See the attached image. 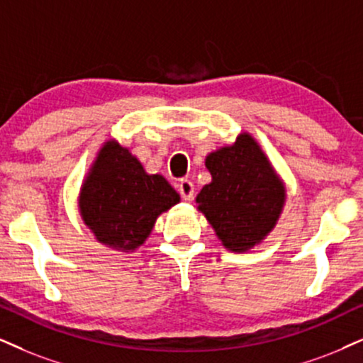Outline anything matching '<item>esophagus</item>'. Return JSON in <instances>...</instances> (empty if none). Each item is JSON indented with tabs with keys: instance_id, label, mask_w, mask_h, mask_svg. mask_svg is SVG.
<instances>
[{
	"instance_id": "34e87169",
	"label": "esophagus",
	"mask_w": 363,
	"mask_h": 363,
	"mask_svg": "<svg viewBox=\"0 0 363 363\" xmlns=\"http://www.w3.org/2000/svg\"><path fill=\"white\" fill-rule=\"evenodd\" d=\"M178 191H180L182 199L186 200V202L194 200V183L190 180H182L180 185H178Z\"/></svg>"
}]
</instances>
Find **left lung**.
<instances>
[{
  "mask_svg": "<svg viewBox=\"0 0 363 363\" xmlns=\"http://www.w3.org/2000/svg\"><path fill=\"white\" fill-rule=\"evenodd\" d=\"M212 183L196 195L199 210L232 252H245L274 229L286 190L250 134L205 160Z\"/></svg>",
  "mask_w": 363,
  "mask_h": 363,
  "instance_id": "obj_1",
  "label": "left lung"
}]
</instances>
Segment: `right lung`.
Returning a JSON list of instances; mask_svg holds the SVG:
<instances>
[{
	"label": "right lung",
	"mask_w": 363,
	"mask_h": 363,
	"mask_svg": "<svg viewBox=\"0 0 363 363\" xmlns=\"http://www.w3.org/2000/svg\"><path fill=\"white\" fill-rule=\"evenodd\" d=\"M180 202L161 174H147L119 143L107 141L80 190V216L99 242L134 250L153 230L156 218Z\"/></svg>",
	"instance_id": "right-lung-1"
}]
</instances>
